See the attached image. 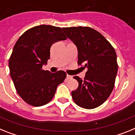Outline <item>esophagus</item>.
Returning a JSON list of instances; mask_svg holds the SVG:
<instances>
[{
  "label": "esophagus",
  "instance_id": "1",
  "mask_svg": "<svg viewBox=\"0 0 135 135\" xmlns=\"http://www.w3.org/2000/svg\"><path fill=\"white\" fill-rule=\"evenodd\" d=\"M66 78H67V79H71V78H72V76L67 74L66 75Z\"/></svg>",
  "mask_w": 135,
  "mask_h": 135
}]
</instances>
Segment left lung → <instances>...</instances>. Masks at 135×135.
I'll list each match as a JSON object with an SVG mask.
<instances>
[{
	"label": "left lung",
	"instance_id": "obj_1",
	"mask_svg": "<svg viewBox=\"0 0 135 135\" xmlns=\"http://www.w3.org/2000/svg\"><path fill=\"white\" fill-rule=\"evenodd\" d=\"M62 30L76 46L78 64L87 69L84 80L74 77L79 86L71 92L73 101L81 108H97L108 99L114 88L118 70L116 52L100 33L90 27Z\"/></svg>",
	"mask_w": 135,
	"mask_h": 135
}]
</instances>
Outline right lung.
<instances>
[{"instance_id": "1", "label": "right lung", "mask_w": 135, "mask_h": 135, "mask_svg": "<svg viewBox=\"0 0 135 135\" xmlns=\"http://www.w3.org/2000/svg\"><path fill=\"white\" fill-rule=\"evenodd\" d=\"M66 39L60 27L42 25L26 31L17 40L9 68L17 93L27 104L41 106L49 103L64 81V71L52 73L42 66L50 58L51 45Z\"/></svg>"}]
</instances>
